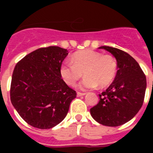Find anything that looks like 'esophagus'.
<instances>
[{
	"label": "esophagus",
	"mask_w": 153,
	"mask_h": 153,
	"mask_svg": "<svg viewBox=\"0 0 153 153\" xmlns=\"http://www.w3.org/2000/svg\"><path fill=\"white\" fill-rule=\"evenodd\" d=\"M85 95V93H79V92H78L77 93V96L78 97H82V96H84Z\"/></svg>",
	"instance_id": "34e87169"
}]
</instances>
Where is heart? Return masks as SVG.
<instances>
[{
	"label": "heart",
	"instance_id": "1",
	"mask_svg": "<svg viewBox=\"0 0 153 153\" xmlns=\"http://www.w3.org/2000/svg\"><path fill=\"white\" fill-rule=\"evenodd\" d=\"M117 68V61L111 55L84 50L74 54L71 60H64L60 65V74L68 85L73 86L84 74L86 76L79 83V88L93 89L98 85L105 88L112 83Z\"/></svg>",
	"mask_w": 153,
	"mask_h": 153
}]
</instances>
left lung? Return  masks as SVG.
Wrapping results in <instances>:
<instances>
[{
	"label": "left lung",
	"mask_w": 153,
	"mask_h": 153,
	"mask_svg": "<svg viewBox=\"0 0 153 153\" xmlns=\"http://www.w3.org/2000/svg\"><path fill=\"white\" fill-rule=\"evenodd\" d=\"M115 57L118 70L113 83L99 94V102L90 109L93 118L99 124L110 127L124 125L141 109L147 80L138 63L125 51L102 46Z\"/></svg>",
	"instance_id": "8db88e82"
}]
</instances>
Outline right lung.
I'll return each mask as SVG.
<instances>
[{"mask_svg":"<svg viewBox=\"0 0 153 153\" xmlns=\"http://www.w3.org/2000/svg\"><path fill=\"white\" fill-rule=\"evenodd\" d=\"M68 51L42 47L16 64L10 84V101L19 115L33 127L47 129L66 116L77 93L65 83L60 67Z\"/></svg>","mask_w":153,"mask_h":153,"instance_id":"right-lung-1","label":"right lung"}]
</instances>
